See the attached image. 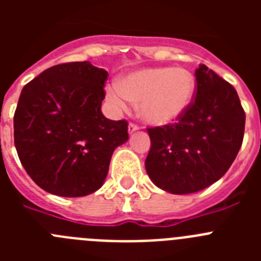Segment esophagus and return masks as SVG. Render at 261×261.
Masks as SVG:
<instances>
[{"instance_id":"1","label":"esophagus","mask_w":261,"mask_h":261,"mask_svg":"<svg viewBox=\"0 0 261 261\" xmlns=\"http://www.w3.org/2000/svg\"><path fill=\"white\" fill-rule=\"evenodd\" d=\"M136 130H138V126L136 125V124H133V123H130L128 125V133L129 135H132L133 132H136Z\"/></svg>"}]
</instances>
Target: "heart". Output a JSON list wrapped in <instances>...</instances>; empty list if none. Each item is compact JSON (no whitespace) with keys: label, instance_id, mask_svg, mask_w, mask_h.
<instances>
[{"label":"heart","instance_id":"b5f03b06","mask_svg":"<svg viewBox=\"0 0 261 261\" xmlns=\"http://www.w3.org/2000/svg\"><path fill=\"white\" fill-rule=\"evenodd\" d=\"M196 93L195 75L172 66H155L130 71L110 86L106 98L114 112L128 110L129 100L140 103L138 115L146 124L163 126L180 119L191 107Z\"/></svg>","mask_w":261,"mask_h":261}]
</instances>
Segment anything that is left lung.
<instances>
[{"instance_id": "left-lung-1", "label": "left lung", "mask_w": 261, "mask_h": 261, "mask_svg": "<svg viewBox=\"0 0 261 261\" xmlns=\"http://www.w3.org/2000/svg\"><path fill=\"white\" fill-rule=\"evenodd\" d=\"M195 75L196 98L179 121L147 129V175L174 195L199 192L220 180L243 141L246 115L234 87L205 65Z\"/></svg>"}]
</instances>
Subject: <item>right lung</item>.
Masks as SVG:
<instances>
[{
	"mask_svg": "<svg viewBox=\"0 0 261 261\" xmlns=\"http://www.w3.org/2000/svg\"><path fill=\"white\" fill-rule=\"evenodd\" d=\"M107 70L89 61L52 66L23 87L14 114L20 163L40 188L62 197L98 191L115 149L128 141L125 120L102 114Z\"/></svg>",
	"mask_w": 261,
	"mask_h": 261,
	"instance_id": "1",
	"label": "right lung"
}]
</instances>
